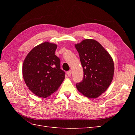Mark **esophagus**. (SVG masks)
Wrapping results in <instances>:
<instances>
[{"label": "esophagus", "mask_w": 135, "mask_h": 135, "mask_svg": "<svg viewBox=\"0 0 135 135\" xmlns=\"http://www.w3.org/2000/svg\"><path fill=\"white\" fill-rule=\"evenodd\" d=\"M67 74L68 75V76H70L71 75V70H69L67 71Z\"/></svg>", "instance_id": "34e87169"}]
</instances>
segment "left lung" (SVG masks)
<instances>
[{
    "label": "left lung",
    "mask_w": 135,
    "mask_h": 135,
    "mask_svg": "<svg viewBox=\"0 0 135 135\" xmlns=\"http://www.w3.org/2000/svg\"><path fill=\"white\" fill-rule=\"evenodd\" d=\"M79 55L84 76L76 87L85 97L96 99L111 84L114 73L113 60L109 52L96 40L86 39L75 44Z\"/></svg>",
    "instance_id": "obj_1"
}]
</instances>
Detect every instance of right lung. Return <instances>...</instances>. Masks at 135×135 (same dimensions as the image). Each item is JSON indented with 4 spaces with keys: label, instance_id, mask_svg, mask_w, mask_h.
<instances>
[{
    "label": "right lung",
    "instance_id": "right-lung-1",
    "mask_svg": "<svg viewBox=\"0 0 135 135\" xmlns=\"http://www.w3.org/2000/svg\"><path fill=\"white\" fill-rule=\"evenodd\" d=\"M57 44L46 42L34 47L22 65V75L28 88L36 96L46 98L59 89L65 79L60 60L55 55Z\"/></svg>",
    "mask_w": 135,
    "mask_h": 135
}]
</instances>
